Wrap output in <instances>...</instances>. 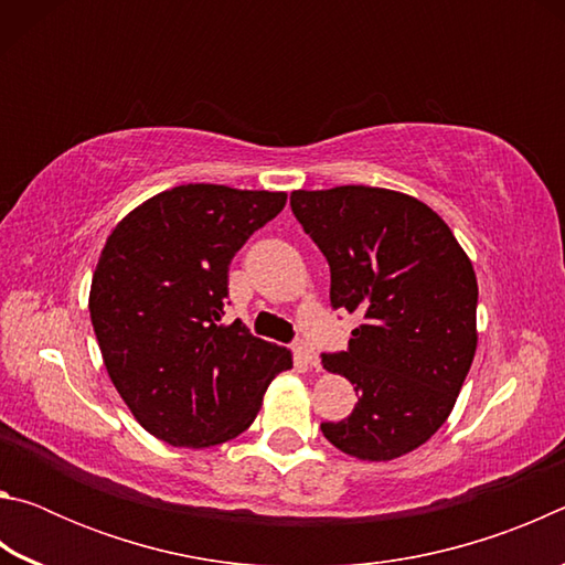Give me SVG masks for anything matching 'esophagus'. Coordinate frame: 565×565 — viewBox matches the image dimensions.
I'll return each instance as SVG.
<instances>
[{"mask_svg": "<svg viewBox=\"0 0 565 565\" xmlns=\"http://www.w3.org/2000/svg\"><path fill=\"white\" fill-rule=\"evenodd\" d=\"M294 351H296V356H299L306 366H311V369H317L319 366V353L313 351V347L311 343H306V341H299L294 347Z\"/></svg>", "mask_w": 565, "mask_h": 565, "instance_id": "1", "label": "esophagus"}]
</instances>
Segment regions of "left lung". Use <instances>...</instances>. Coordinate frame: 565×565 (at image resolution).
<instances>
[{
    "instance_id": "obj_1",
    "label": "left lung",
    "mask_w": 565,
    "mask_h": 565,
    "mask_svg": "<svg viewBox=\"0 0 565 565\" xmlns=\"http://www.w3.org/2000/svg\"><path fill=\"white\" fill-rule=\"evenodd\" d=\"M291 212L327 256L331 306L361 317L347 351L321 353L359 396L323 436L361 461L414 451L444 426L471 369V262L434 209L391 189H299Z\"/></svg>"
}]
</instances>
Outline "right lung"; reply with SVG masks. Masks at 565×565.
<instances>
[{
	"instance_id": "obj_1",
	"label": "right lung",
	"mask_w": 565,
	"mask_h": 565,
	"mask_svg": "<svg viewBox=\"0 0 565 565\" xmlns=\"http://www.w3.org/2000/svg\"><path fill=\"white\" fill-rule=\"evenodd\" d=\"M284 191L184 184L147 199L109 234L89 313L104 366L151 436L206 448L254 424L291 353L224 327L228 264L281 212Z\"/></svg>"
}]
</instances>
